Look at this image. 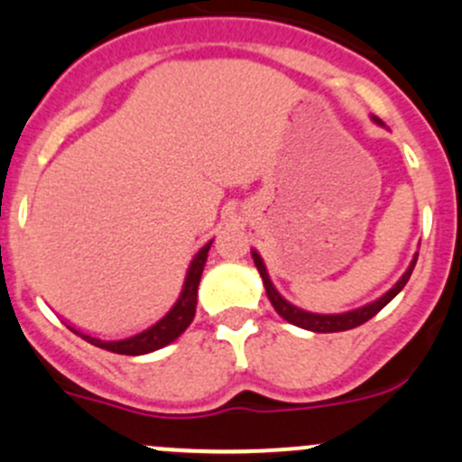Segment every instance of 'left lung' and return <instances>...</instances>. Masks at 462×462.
<instances>
[{
	"mask_svg": "<svg viewBox=\"0 0 462 462\" xmlns=\"http://www.w3.org/2000/svg\"><path fill=\"white\" fill-rule=\"evenodd\" d=\"M371 118H374V123L382 125V120L375 118V116H371ZM253 259H254V265H257L261 279H263L265 295H268L270 304L274 306V310H277V313L282 315L283 319L291 321V324H295V326H300V328L313 330V333H339V330H351V328H356V326H362V324H365V321H369L371 318H374V315L380 313V310L384 309V306L389 304V301L393 300V297L398 295V292L402 291L404 286H407L409 277H411L413 268H416L418 254H416V257H413L411 263H409L407 273H404L402 277H400L398 282H395V286L391 288V291H386L384 295L377 297V300L371 301V304L360 306V309H356V310H346V313H337V315L309 313V310L297 309V306H292L291 301L283 300V297L277 292V288L273 286V282H270V277H268V270H265L263 259L259 257L257 250H253Z\"/></svg>",
	"mask_w": 462,
	"mask_h": 462,
	"instance_id": "8db88e82",
	"label": "left lung"
}]
</instances>
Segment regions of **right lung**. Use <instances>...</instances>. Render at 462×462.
Here are the masks:
<instances>
[{
  "label": "right lung",
  "mask_w": 462,
  "mask_h": 462,
  "mask_svg": "<svg viewBox=\"0 0 462 462\" xmlns=\"http://www.w3.org/2000/svg\"><path fill=\"white\" fill-rule=\"evenodd\" d=\"M212 241L203 245L197 254H194L192 263H189L188 274H185L183 291H180L179 300L171 306L170 313L162 319H158L156 324H152L149 328H144L143 333L132 335V337L125 339H100L91 337V335L82 333V330L73 328L67 324L69 330H73L76 335H80L82 339H87L88 344L97 348H105V351L118 353V356H144V353L158 351V348L167 346V344L174 342L176 337L183 335V330L192 324L194 313H197V292H199V282H201V274L205 268V261H208V253Z\"/></svg>",
  "instance_id": "1"
}]
</instances>
